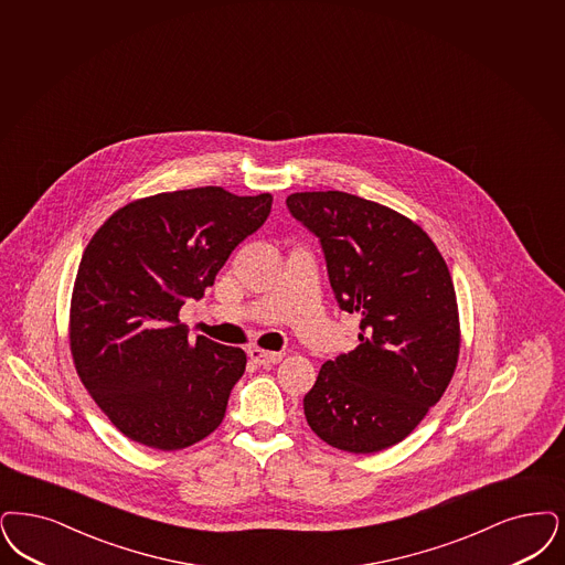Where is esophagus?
<instances>
[{
    "label": "esophagus",
    "instance_id": "1",
    "mask_svg": "<svg viewBox=\"0 0 565 565\" xmlns=\"http://www.w3.org/2000/svg\"><path fill=\"white\" fill-rule=\"evenodd\" d=\"M248 358L252 362L256 363V365H275V363H279L284 360V355H281V353L263 351V349H258V347L249 349Z\"/></svg>",
    "mask_w": 565,
    "mask_h": 565
}]
</instances>
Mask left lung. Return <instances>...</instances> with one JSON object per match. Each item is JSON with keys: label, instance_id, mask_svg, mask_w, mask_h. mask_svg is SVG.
I'll return each instance as SVG.
<instances>
[{"label": "left lung", "instance_id": "obj_1", "mask_svg": "<svg viewBox=\"0 0 565 565\" xmlns=\"http://www.w3.org/2000/svg\"><path fill=\"white\" fill-rule=\"evenodd\" d=\"M286 203L319 239L340 309L360 319L358 349L323 363L305 395L307 423L332 448L386 450L454 376L460 326L448 265L420 226L381 203L342 191Z\"/></svg>", "mask_w": 565, "mask_h": 565}]
</instances>
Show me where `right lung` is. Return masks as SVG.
I'll return each instance as SVG.
<instances>
[{"label": "right lung", "mask_w": 565, "mask_h": 565, "mask_svg": "<svg viewBox=\"0 0 565 565\" xmlns=\"http://www.w3.org/2000/svg\"><path fill=\"white\" fill-rule=\"evenodd\" d=\"M273 198L223 186L159 193L119 207L84 249L68 316L75 370L128 439L182 450L225 418L246 353L198 337L179 311L200 300Z\"/></svg>", "instance_id": "obj_1"}]
</instances>
